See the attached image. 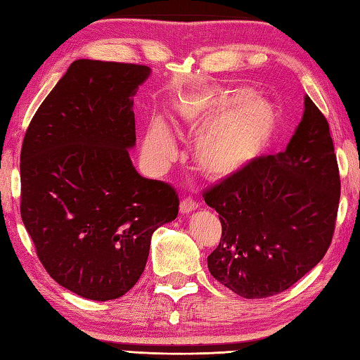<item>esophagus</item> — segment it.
I'll use <instances>...</instances> for the list:
<instances>
[{"instance_id":"esophagus-1","label":"esophagus","mask_w":360,"mask_h":360,"mask_svg":"<svg viewBox=\"0 0 360 360\" xmlns=\"http://www.w3.org/2000/svg\"><path fill=\"white\" fill-rule=\"evenodd\" d=\"M198 209V202H196L193 198H184L179 204V210L181 214H190L193 210Z\"/></svg>"}]
</instances>
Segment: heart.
Instances as JSON below:
<instances>
[{"label":"heart","instance_id":"obj_1","mask_svg":"<svg viewBox=\"0 0 360 360\" xmlns=\"http://www.w3.org/2000/svg\"><path fill=\"white\" fill-rule=\"evenodd\" d=\"M187 129L200 134L195 160L209 178H228L248 167L266 148L278 128V112L262 96L245 87L212 91L181 112ZM146 159L164 168L176 156V145L165 123L154 122L145 137Z\"/></svg>","mask_w":360,"mask_h":360}]
</instances>
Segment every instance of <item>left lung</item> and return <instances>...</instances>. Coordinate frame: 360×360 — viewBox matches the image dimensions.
<instances>
[{
  "mask_svg": "<svg viewBox=\"0 0 360 360\" xmlns=\"http://www.w3.org/2000/svg\"><path fill=\"white\" fill-rule=\"evenodd\" d=\"M221 221L207 266L243 298L292 287L325 257L340 201V174L326 117L311 98L285 151L252 162L204 190Z\"/></svg>",
  "mask_w": 360,
  "mask_h": 360,
  "instance_id": "8db88e82",
  "label": "left lung"
}]
</instances>
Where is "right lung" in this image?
I'll return each instance as SVG.
<instances>
[{
    "label": "right lung",
    "instance_id": "1",
    "mask_svg": "<svg viewBox=\"0 0 360 360\" xmlns=\"http://www.w3.org/2000/svg\"><path fill=\"white\" fill-rule=\"evenodd\" d=\"M146 65L79 59L27 126L20 212L41 265L79 297L108 301L136 285L151 236L178 215L167 182L134 168L132 96Z\"/></svg>",
    "mask_w": 360,
    "mask_h": 360
}]
</instances>
